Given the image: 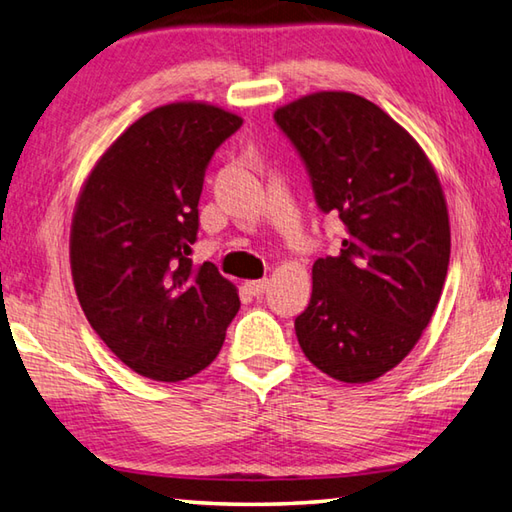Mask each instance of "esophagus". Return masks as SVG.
Returning <instances> with one entry per match:
<instances>
[{"label":"esophagus","mask_w":512,"mask_h":512,"mask_svg":"<svg viewBox=\"0 0 512 512\" xmlns=\"http://www.w3.org/2000/svg\"><path fill=\"white\" fill-rule=\"evenodd\" d=\"M244 286L250 295H262L266 291L268 280L266 277H262V280H248V282H244Z\"/></svg>","instance_id":"34e87169"}]
</instances>
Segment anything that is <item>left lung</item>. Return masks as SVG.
<instances>
[{
    "label": "left lung",
    "mask_w": 512,
    "mask_h": 512,
    "mask_svg": "<svg viewBox=\"0 0 512 512\" xmlns=\"http://www.w3.org/2000/svg\"><path fill=\"white\" fill-rule=\"evenodd\" d=\"M273 116L322 212L345 224L340 253L313 264L297 342L327 376L371 383L414 349L441 300L450 264L441 181L414 136L358 94L315 91Z\"/></svg>",
    "instance_id": "left-lung-1"
}]
</instances>
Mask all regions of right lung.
Returning <instances> with one entry per match:
<instances>
[{
  "mask_svg": "<svg viewBox=\"0 0 512 512\" xmlns=\"http://www.w3.org/2000/svg\"><path fill=\"white\" fill-rule=\"evenodd\" d=\"M241 116L183 100L147 111L91 167L69 257L82 311L129 369L179 383L206 369L239 311L215 264H192L203 176Z\"/></svg>",
  "mask_w": 512,
  "mask_h": 512,
  "instance_id": "right-lung-1",
  "label": "right lung"
}]
</instances>
